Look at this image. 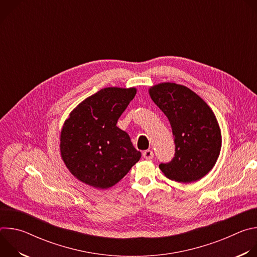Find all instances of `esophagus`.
<instances>
[{
  "instance_id": "1",
  "label": "esophagus",
  "mask_w": 257,
  "mask_h": 257,
  "mask_svg": "<svg viewBox=\"0 0 257 257\" xmlns=\"http://www.w3.org/2000/svg\"><path fill=\"white\" fill-rule=\"evenodd\" d=\"M143 158L146 160H152L154 158V153L151 150H146L143 152Z\"/></svg>"
}]
</instances>
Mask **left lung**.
I'll return each instance as SVG.
<instances>
[{"label": "left lung", "mask_w": 257, "mask_h": 257, "mask_svg": "<svg viewBox=\"0 0 257 257\" xmlns=\"http://www.w3.org/2000/svg\"><path fill=\"white\" fill-rule=\"evenodd\" d=\"M149 91L169 119L175 137V157L160 169L180 183L201 179L215 165L222 148L221 129L211 108L184 85L164 82Z\"/></svg>", "instance_id": "1"}]
</instances>
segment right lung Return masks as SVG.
Returning a JSON list of instances; mask_svg holds the SVG:
<instances>
[{"mask_svg": "<svg viewBox=\"0 0 257 257\" xmlns=\"http://www.w3.org/2000/svg\"><path fill=\"white\" fill-rule=\"evenodd\" d=\"M136 88L106 87L81 101L65 121L61 157L70 173L98 189L114 186L140 160L129 135L117 127Z\"/></svg>", "mask_w": 257, "mask_h": 257, "instance_id": "right-lung-1", "label": "right lung"}]
</instances>
